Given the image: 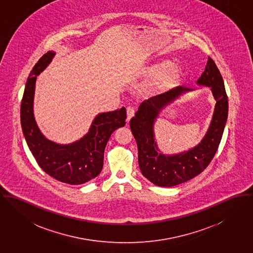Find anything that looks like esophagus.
I'll return each instance as SVG.
<instances>
[{
  "label": "esophagus",
  "mask_w": 253,
  "mask_h": 253,
  "mask_svg": "<svg viewBox=\"0 0 253 253\" xmlns=\"http://www.w3.org/2000/svg\"><path fill=\"white\" fill-rule=\"evenodd\" d=\"M126 111H127V121L129 122L130 119L135 115V109L133 107L129 106V107H127Z\"/></svg>",
  "instance_id": "obj_1"
}]
</instances>
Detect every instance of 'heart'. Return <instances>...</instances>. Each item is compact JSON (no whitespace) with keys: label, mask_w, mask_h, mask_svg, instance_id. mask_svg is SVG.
<instances>
[{"label":"heart","mask_w":253,"mask_h":253,"mask_svg":"<svg viewBox=\"0 0 253 253\" xmlns=\"http://www.w3.org/2000/svg\"><path fill=\"white\" fill-rule=\"evenodd\" d=\"M184 75L181 65L172 64L169 60H162L144 69V76L147 78H157V85L166 89L177 84Z\"/></svg>","instance_id":"obj_1"}]
</instances>
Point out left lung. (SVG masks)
Instances as JSON below:
<instances>
[{"mask_svg":"<svg viewBox=\"0 0 253 253\" xmlns=\"http://www.w3.org/2000/svg\"><path fill=\"white\" fill-rule=\"evenodd\" d=\"M197 84L211 88L216 101L210 127L196 146L177 153L167 155L160 151L154 135V123L165 107L183 94L193 89L177 86L166 93L143 101L130 127L137 141L140 171L153 184L170 187L190 180L208 167L213 158L223 135L228 116V98L221 74L211 58Z\"/></svg>","mask_w":253,"mask_h":253,"instance_id":"1","label":"left lung"}]
</instances>
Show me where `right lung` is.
Wrapping results in <instances>:
<instances>
[{
    "label": "right lung",
    "instance_id": "obj_1",
    "mask_svg": "<svg viewBox=\"0 0 253 253\" xmlns=\"http://www.w3.org/2000/svg\"><path fill=\"white\" fill-rule=\"evenodd\" d=\"M54 51L42 57L29 75L25 86L20 118L29 148L39 166L57 180L72 185L83 184L96 177L102 170L104 152L113 132L126 122V109L99 113L88 133L69 144H60L46 139L34 116V95L37 77L50 64Z\"/></svg>",
    "mask_w": 253,
    "mask_h": 253
}]
</instances>
